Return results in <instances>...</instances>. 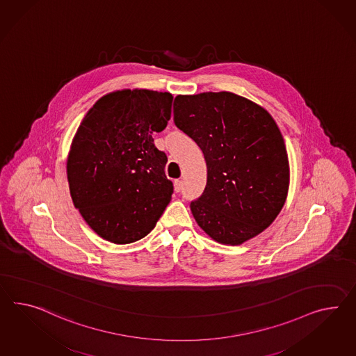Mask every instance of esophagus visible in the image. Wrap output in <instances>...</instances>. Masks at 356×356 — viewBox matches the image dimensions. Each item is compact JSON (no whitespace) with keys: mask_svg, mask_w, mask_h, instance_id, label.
<instances>
[{"mask_svg":"<svg viewBox=\"0 0 356 356\" xmlns=\"http://www.w3.org/2000/svg\"><path fill=\"white\" fill-rule=\"evenodd\" d=\"M174 190H175V192H179L182 190V181L181 179L174 181Z\"/></svg>","mask_w":356,"mask_h":356,"instance_id":"34e87169","label":"esophagus"}]
</instances>
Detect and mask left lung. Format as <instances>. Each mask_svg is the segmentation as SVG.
<instances>
[{"instance_id":"obj_1","label":"left lung","mask_w":356,"mask_h":356,"mask_svg":"<svg viewBox=\"0 0 356 356\" xmlns=\"http://www.w3.org/2000/svg\"><path fill=\"white\" fill-rule=\"evenodd\" d=\"M174 122L200 147L207 187L192 216L213 240L240 245L268 227L289 190L280 129L254 102L229 92L177 95Z\"/></svg>"}]
</instances>
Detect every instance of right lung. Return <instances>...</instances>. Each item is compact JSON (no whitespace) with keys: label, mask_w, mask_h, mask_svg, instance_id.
I'll return each instance as SVG.
<instances>
[{"label":"right lung","mask_w":356,"mask_h":356,"mask_svg":"<svg viewBox=\"0 0 356 356\" xmlns=\"http://www.w3.org/2000/svg\"><path fill=\"white\" fill-rule=\"evenodd\" d=\"M173 95L124 89L103 95L82 119L67 157L73 205L104 240L148 235L172 200L168 157L154 143L172 115Z\"/></svg>","instance_id":"obj_1"}]
</instances>
